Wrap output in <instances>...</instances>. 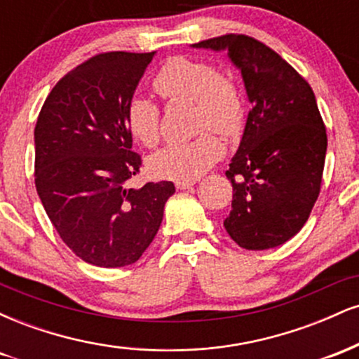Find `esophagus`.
Segmentation results:
<instances>
[{
	"instance_id": "34e87169",
	"label": "esophagus",
	"mask_w": 359,
	"mask_h": 359,
	"mask_svg": "<svg viewBox=\"0 0 359 359\" xmlns=\"http://www.w3.org/2000/svg\"><path fill=\"white\" fill-rule=\"evenodd\" d=\"M197 180H177L175 182V187L177 189H180V191H184V189H189V187H192L194 184H196Z\"/></svg>"
}]
</instances>
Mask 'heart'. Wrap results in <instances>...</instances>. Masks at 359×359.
I'll return each mask as SVG.
<instances>
[{
	"mask_svg": "<svg viewBox=\"0 0 359 359\" xmlns=\"http://www.w3.org/2000/svg\"><path fill=\"white\" fill-rule=\"evenodd\" d=\"M154 89L163 100L196 101V119L201 130L212 128L224 137H234L245 123V100L236 84L216 65L189 57H172L154 79ZM126 126L142 145L155 147L160 140V109L154 101L133 96L125 109ZM224 145L208 131L187 142L168 143L148 160L155 177L170 180H196L221 156Z\"/></svg>",
	"mask_w": 359,
	"mask_h": 359,
	"instance_id": "obj_1",
	"label": "heart"
}]
</instances>
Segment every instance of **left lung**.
Segmentation results:
<instances>
[{"mask_svg": "<svg viewBox=\"0 0 359 359\" xmlns=\"http://www.w3.org/2000/svg\"><path fill=\"white\" fill-rule=\"evenodd\" d=\"M228 52L251 111L226 177L233 184L224 228L245 250H269L295 236L319 197L327 135L314 90L277 52L246 35L194 43Z\"/></svg>", "mask_w": 359, "mask_h": 359, "instance_id": "1", "label": "left lung"}]
</instances>
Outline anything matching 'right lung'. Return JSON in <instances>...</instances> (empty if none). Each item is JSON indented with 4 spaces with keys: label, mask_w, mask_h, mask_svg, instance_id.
<instances>
[{
    "label": "right lung",
    "mask_w": 359,
    "mask_h": 359,
    "mask_svg": "<svg viewBox=\"0 0 359 359\" xmlns=\"http://www.w3.org/2000/svg\"><path fill=\"white\" fill-rule=\"evenodd\" d=\"M155 52L100 53L57 82L35 126V185L62 241L86 263L118 269L145 253L175 185L128 189L142 156L131 151L125 109Z\"/></svg>",
    "instance_id": "add662e5"
}]
</instances>
